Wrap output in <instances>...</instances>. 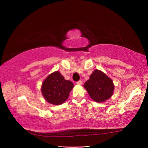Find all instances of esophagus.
<instances>
[{"mask_svg": "<svg viewBox=\"0 0 148 148\" xmlns=\"http://www.w3.org/2000/svg\"><path fill=\"white\" fill-rule=\"evenodd\" d=\"M76 84H77V85H82V80H79V81H77V82H76Z\"/></svg>", "mask_w": 148, "mask_h": 148, "instance_id": "esophagus-1", "label": "esophagus"}]
</instances>
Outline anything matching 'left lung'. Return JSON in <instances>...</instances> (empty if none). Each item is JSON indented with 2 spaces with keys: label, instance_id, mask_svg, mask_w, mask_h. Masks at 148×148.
<instances>
[{
  "label": "left lung",
  "instance_id": "obj_1",
  "mask_svg": "<svg viewBox=\"0 0 148 148\" xmlns=\"http://www.w3.org/2000/svg\"><path fill=\"white\" fill-rule=\"evenodd\" d=\"M84 87L92 99L97 102H102L110 99L113 94V81L103 72L95 70L89 79L84 84Z\"/></svg>",
  "mask_w": 148,
  "mask_h": 148
}]
</instances>
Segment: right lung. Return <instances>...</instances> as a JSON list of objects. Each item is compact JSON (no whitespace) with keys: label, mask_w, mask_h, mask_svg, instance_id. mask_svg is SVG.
Segmentation results:
<instances>
[{"label":"right lung","mask_w":148,"mask_h":148,"mask_svg":"<svg viewBox=\"0 0 148 148\" xmlns=\"http://www.w3.org/2000/svg\"><path fill=\"white\" fill-rule=\"evenodd\" d=\"M73 87L72 82L65 80L60 72L57 71L45 79L42 86V92L49 103L59 105L68 99Z\"/></svg>","instance_id":"1"}]
</instances>
